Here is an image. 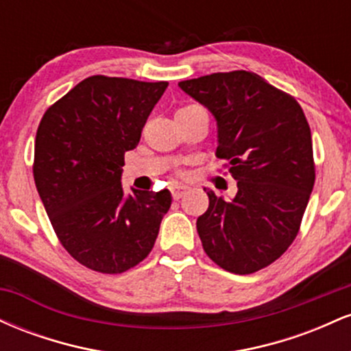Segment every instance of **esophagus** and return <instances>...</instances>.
Here are the masks:
<instances>
[{"label": "esophagus", "instance_id": "1", "mask_svg": "<svg viewBox=\"0 0 351 351\" xmlns=\"http://www.w3.org/2000/svg\"><path fill=\"white\" fill-rule=\"evenodd\" d=\"M188 191H189L188 186H183V184H175V186L171 188V196H173V199H180L181 196L186 195Z\"/></svg>", "mask_w": 351, "mask_h": 351}]
</instances>
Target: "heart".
Masks as SVG:
<instances>
[{
	"instance_id": "b5f03b06",
	"label": "heart",
	"mask_w": 351,
	"mask_h": 351,
	"mask_svg": "<svg viewBox=\"0 0 351 351\" xmlns=\"http://www.w3.org/2000/svg\"><path fill=\"white\" fill-rule=\"evenodd\" d=\"M195 107H198V106H184V107L178 108V110H176V114H181V112H188V110H191V108H195Z\"/></svg>"
}]
</instances>
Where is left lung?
I'll return each mask as SVG.
<instances>
[{"label": "left lung", "instance_id": "left-lung-1", "mask_svg": "<svg viewBox=\"0 0 351 351\" xmlns=\"http://www.w3.org/2000/svg\"><path fill=\"white\" fill-rule=\"evenodd\" d=\"M178 86L215 115L216 156L237 181L234 199L204 189L196 221L204 252L224 271L267 267L299 234L315 183L312 134L300 104L247 71L216 72Z\"/></svg>", "mask_w": 351, "mask_h": 351}]
</instances>
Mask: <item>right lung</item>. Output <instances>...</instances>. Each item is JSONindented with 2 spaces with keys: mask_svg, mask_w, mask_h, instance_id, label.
Listing matches in <instances>:
<instances>
[{
  "mask_svg": "<svg viewBox=\"0 0 351 351\" xmlns=\"http://www.w3.org/2000/svg\"><path fill=\"white\" fill-rule=\"evenodd\" d=\"M168 82L90 75L43 115L33 175L62 247L90 271L122 274L150 254L168 189L125 196V153L138 145Z\"/></svg>",
  "mask_w": 351,
  "mask_h": 351,
  "instance_id": "obj_1",
  "label": "right lung"
}]
</instances>
